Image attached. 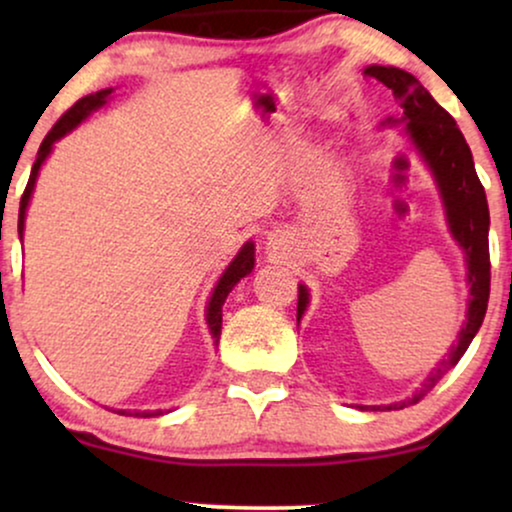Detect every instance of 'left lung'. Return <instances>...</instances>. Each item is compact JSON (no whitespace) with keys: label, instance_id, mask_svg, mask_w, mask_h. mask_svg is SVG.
Listing matches in <instances>:
<instances>
[{"label":"left lung","instance_id":"obj_1","mask_svg":"<svg viewBox=\"0 0 512 512\" xmlns=\"http://www.w3.org/2000/svg\"><path fill=\"white\" fill-rule=\"evenodd\" d=\"M366 76H373L384 86L391 88L398 107H401V118H387V123H405V132L415 144L419 156L426 160L431 167L436 184L440 188V198H443L447 223L454 240L466 254L468 265V284H471V300H468L466 321L461 326L457 345L447 354V359L438 363V368L431 370L422 387L412 394L408 401L394 405H380L382 410H401L408 405H415L436 387L440 377L447 370L457 366V361L471 345V340L482 326L487 312L489 300V282H492V272H489V207L487 195L482 188L478 174H475L473 156L468 149L464 135L454 123V118L433 100L429 90L419 83L415 76L403 72L398 67H368ZM310 303V293L303 284L298 286V319L305 314V307ZM363 408V405H361ZM375 408V410H380Z\"/></svg>","mask_w":512,"mask_h":512}]
</instances>
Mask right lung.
<instances>
[{"mask_svg":"<svg viewBox=\"0 0 512 512\" xmlns=\"http://www.w3.org/2000/svg\"><path fill=\"white\" fill-rule=\"evenodd\" d=\"M111 95V88L107 90H100V93L95 95H86L81 97L79 102L74 104L72 109H67L65 114L60 116V121L53 125L51 132H48L44 142L39 146V153H37V160H34L32 165V174H30V181H27L25 186V193L23 198H20V212H18V233H20V240H23V228H25V212H27V205H30V198H32V191H34V181L39 177V170L41 165H44V160L48 158V153H51L53 144L58 142L60 137H65L69 130H74L76 125H79L83 118H86L90 111L100 109L104 102H107V97ZM254 270V244L247 242L244 247L240 249V254L233 258V263L228 265L226 272H223L219 284H216V289L212 293V298H209V305H207V324H209V331H212V338L219 342V335H221V307L226 303L228 293L233 291V286L240 282L242 277H247L249 272ZM118 415H125V417H158L163 415V410H153V412H130V410H114Z\"/></svg>","mask_w":512,"mask_h":512,"instance_id":"add662e5","label":"right lung"}]
</instances>
